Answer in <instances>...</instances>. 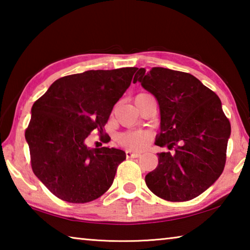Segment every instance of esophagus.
Wrapping results in <instances>:
<instances>
[{
	"label": "esophagus",
	"mask_w": 250,
	"mask_h": 250,
	"mask_svg": "<svg viewBox=\"0 0 250 250\" xmlns=\"http://www.w3.org/2000/svg\"><path fill=\"white\" fill-rule=\"evenodd\" d=\"M125 155L128 159H134V158H139V156H141L140 153H137V152H132V151H126Z\"/></svg>",
	"instance_id": "obj_1"
}]
</instances>
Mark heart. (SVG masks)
Here are the masks:
<instances>
[{
    "mask_svg": "<svg viewBox=\"0 0 250 250\" xmlns=\"http://www.w3.org/2000/svg\"><path fill=\"white\" fill-rule=\"evenodd\" d=\"M145 95V94H140ZM150 133L142 130H132L121 133L118 138L120 145L130 150H142L147 146L150 141Z\"/></svg>",
    "mask_w": 250,
    "mask_h": 250,
    "instance_id": "1",
    "label": "heart"
}]
</instances>
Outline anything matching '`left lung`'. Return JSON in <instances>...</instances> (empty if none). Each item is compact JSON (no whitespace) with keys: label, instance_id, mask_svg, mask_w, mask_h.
Returning <instances> with one entry per match:
<instances>
[{"label":"left lung","instance_id":"left-lung-1","mask_svg":"<svg viewBox=\"0 0 250 250\" xmlns=\"http://www.w3.org/2000/svg\"><path fill=\"white\" fill-rule=\"evenodd\" d=\"M137 82L159 103L161 132L155 145L173 150L158 153V167L146 175V186L166 201L193 200L216 182L225 167L230 124L221 99L183 71L140 68Z\"/></svg>","mask_w":250,"mask_h":250}]
</instances>
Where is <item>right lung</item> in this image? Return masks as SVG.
I'll return each instance as SVG.
<instances>
[{
    "label": "right lung",
    "instance_id": "1",
    "mask_svg": "<svg viewBox=\"0 0 250 250\" xmlns=\"http://www.w3.org/2000/svg\"><path fill=\"white\" fill-rule=\"evenodd\" d=\"M137 67L87 70L57 79L34 103L25 131L34 174L55 196L88 203L108 191L125 152L90 149L86 139L104 125Z\"/></svg>",
    "mask_w": 250,
    "mask_h": 250
}]
</instances>
